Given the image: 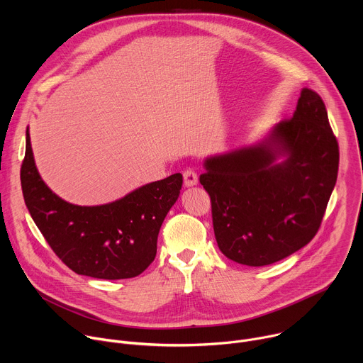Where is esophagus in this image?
<instances>
[{"label":"esophagus","instance_id":"esophagus-1","mask_svg":"<svg viewBox=\"0 0 363 363\" xmlns=\"http://www.w3.org/2000/svg\"><path fill=\"white\" fill-rule=\"evenodd\" d=\"M198 184V175H196V172L194 171V169H186V171H184V185L186 186V188H189V186H194V185H196Z\"/></svg>","mask_w":363,"mask_h":363}]
</instances>
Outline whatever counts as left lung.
Segmentation results:
<instances>
[{
    "label": "left lung",
    "mask_w": 363,
    "mask_h": 363,
    "mask_svg": "<svg viewBox=\"0 0 363 363\" xmlns=\"http://www.w3.org/2000/svg\"><path fill=\"white\" fill-rule=\"evenodd\" d=\"M203 168L221 252L251 267L283 260L316 235L337 178L339 146L322 97L301 89L291 119Z\"/></svg>",
    "instance_id": "1"
}]
</instances>
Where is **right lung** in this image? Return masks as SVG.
<instances>
[{"instance_id": "add662e5", "label": "right lung", "mask_w": 363, "mask_h": 363, "mask_svg": "<svg viewBox=\"0 0 363 363\" xmlns=\"http://www.w3.org/2000/svg\"><path fill=\"white\" fill-rule=\"evenodd\" d=\"M20 177L30 216L56 255L74 273L105 280L136 277L155 260L161 225L182 186V175L174 174L109 203H70L41 179L28 129Z\"/></svg>"}]
</instances>
